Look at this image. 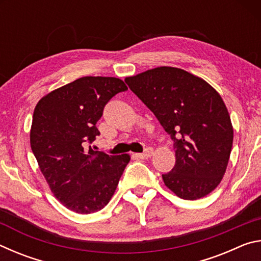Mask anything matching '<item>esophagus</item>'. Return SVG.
<instances>
[{"instance_id": "34e87169", "label": "esophagus", "mask_w": 261, "mask_h": 261, "mask_svg": "<svg viewBox=\"0 0 261 261\" xmlns=\"http://www.w3.org/2000/svg\"><path fill=\"white\" fill-rule=\"evenodd\" d=\"M153 155V148L152 147H147L143 153H138L137 156L140 159H148Z\"/></svg>"}]
</instances>
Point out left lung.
Returning <instances> with one entry per match:
<instances>
[{"instance_id": "8db88e82", "label": "left lung", "mask_w": 261, "mask_h": 261, "mask_svg": "<svg viewBox=\"0 0 261 261\" xmlns=\"http://www.w3.org/2000/svg\"><path fill=\"white\" fill-rule=\"evenodd\" d=\"M125 83L174 141L176 162L162 175L166 187L187 200L211 193L226 173L233 139L221 95L204 79L171 67L126 77Z\"/></svg>"}]
</instances>
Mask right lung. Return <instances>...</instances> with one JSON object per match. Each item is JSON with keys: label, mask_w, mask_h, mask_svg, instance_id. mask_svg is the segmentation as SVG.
<instances>
[{"label": "right lung", "mask_w": 261, "mask_h": 261, "mask_svg": "<svg viewBox=\"0 0 261 261\" xmlns=\"http://www.w3.org/2000/svg\"><path fill=\"white\" fill-rule=\"evenodd\" d=\"M127 90L115 77H82L50 92L35 106L31 148L48 185L67 208L79 214L102 210L112 199L130 161L108 155L91 144L105 106Z\"/></svg>", "instance_id": "add662e5"}]
</instances>
